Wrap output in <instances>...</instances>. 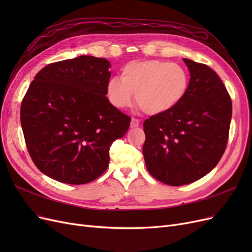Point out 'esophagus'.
<instances>
[{
	"mask_svg": "<svg viewBox=\"0 0 252 252\" xmlns=\"http://www.w3.org/2000/svg\"><path fill=\"white\" fill-rule=\"evenodd\" d=\"M140 125V121L138 119H132L131 120V123H130V127L131 128H138Z\"/></svg>",
	"mask_w": 252,
	"mask_h": 252,
	"instance_id": "obj_1",
	"label": "esophagus"
}]
</instances>
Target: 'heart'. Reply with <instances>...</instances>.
Wrapping results in <instances>:
<instances>
[{"mask_svg": "<svg viewBox=\"0 0 252 252\" xmlns=\"http://www.w3.org/2000/svg\"><path fill=\"white\" fill-rule=\"evenodd\" d=\"M188 85V72L179 64L133 61L122 68L121 80L108 81L107 96L114 107L122 109L131 105L133 94L144 113L157 116L174 108L185 96Z\"/></svg>", "mask_w": 252, "mask_h": 252, "instance_id": "obj_1", "label": "heart"}]
</instances>
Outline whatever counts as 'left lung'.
Instances as JSON below:
<instances>
[{
	"label": "left lung",
	"instance_id": "obj_1",
	"mask_svg": "<svg viewBox=\"0 0 252 252\" xmlns=\"http://www.w3.org/2000/svg\"><path fill=\"white\" fill-rule=\"evenodd\" d=\"M184 62L190 71L185 96L143 124L146 168L170 186L189 184L215 168L225 152L232 116L231 97L219 75L205 64Z\"/></svg>",
	"mask_w": 252,
	"mask_h": 252
}]
</instances>
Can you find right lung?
I'll list each match as a JSON object with an SVG mask.
<instances>
[{"label":"right lung","instance_id":"obj_1","mask_svg":"<svg viewBox=\"0 0 252 252\" xmlns=\"http://www.w3.org/2000/svg\"><path fill=\"white\" fill-rule=\"evenodd\" d=\"M110 63L80 56L45 66L21 104V125L32 162L49 178L71 185L106 171L111 144L131 119L110 104Z\"/></svg>","mask_w":252,"mask_h":252}]
</instances>
